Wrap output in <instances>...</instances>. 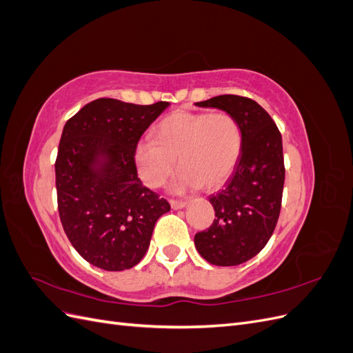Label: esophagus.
I'll use <instances>...</instances> for the list:
<instances>
[{"instance_id": "obj_1", "label": "esophagus", "mask_w": 353, "mask_h": 353, "mask_svg": "<svg viewBox=\"0 0 353 353\" xmlns=\"http://www.w3.org/2000/svg\"><path fill=\"white\" fill-rule=\"evenodd\" d=\"M187 200H170V208L172 209H184L187 206Z\"/></svg>"}]
</instances>
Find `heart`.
Wrapping results in <instances>:
<instances>
[{
  "instance_id": "1",
  "label": "heart",
  "mask_w": 353,
  "mask_h": 353,
  "mask_svg": "<svg viewBox=\"0 0 353 353\" xmlns=\"http://www.w3.org/2000/svg\"><path fill=\"white\" fill-rule=\"evenodd\" d=\"M243 152V132L230 113L175 112L156 128L154 138L137 143L134 160L143 183L156 188L174 172V191L221 187L232 175Z\"/></svg>"
}]
</instances>
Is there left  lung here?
I'll list each match as a JSON object with an SVG mask.
<instances>
[{
  "label": "left lung",
  "instance_id": "1",
  "mask_svg": "<svg viewBox=\"0 0 353 353\" xmlns=\"http://www.w3.org/2000/svg\"><path fill=\"white\" fill-rule=\"evenodd\" d=\"M196 105L230 113L243 132L236 169L219 193L209 199L215 219L194 237L203 259L216 266H236L265 248L279 221L285 175L281 134L266 110L248 97L218 95Z\"/></svg>",
  "mask_w": 353,
  "mask_h": 353
}]
</instances>
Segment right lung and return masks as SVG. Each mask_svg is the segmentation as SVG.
Segmentation results:
<instances>
[{
	"instance_id": "1",
	"label": "right lung",
	"mask_w": 353,
	"mask_h": 353,
	"mask_svg": "<svg viewBox=\"0 0 353 353\" xmlns=\"http://www.w3.org/2000/svg\"><path fill=\"white\" fill-rule=\"evenodd\" d=\"M168 105L99 99L63 128L56 160L60 221L74 250L97 268L135 266L156 221L170 210L143 185L134 160L137 143Z\"/></svg>"
}]
</instances>
